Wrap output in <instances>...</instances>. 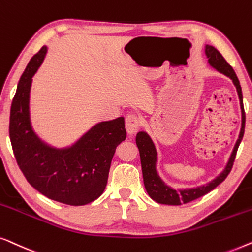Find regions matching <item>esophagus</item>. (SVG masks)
Segmentation results:
<instances>
[{
	"instance_id": "34e87169",
	"label": "esophagus",
	"mask_w": 252,
	"mask_h": 252,
	"mask_svg": "<svg viewBox=\"0 0 252 252\" xmlns=\"http://www.w3.org/2000/svg\"><path fill=\"white\" fill-rule=\"evenodd\" d=\"M140 119L136 115H127L126 119V129L129 134H134L140 127Z\"/></svg>"
}]
</instances>
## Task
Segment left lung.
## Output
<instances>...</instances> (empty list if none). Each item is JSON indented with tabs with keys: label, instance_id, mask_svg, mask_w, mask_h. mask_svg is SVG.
<instances>
[{
	"label": "left lung",
	"instance_id": "obj_1",
	"mask_svg": "<svg viewBox=\"0 0 252 252\" xmlns=\"http://www.w3.org/2000/svg\"><path fill=\"white\" fill-rule=\"evenodd\" d=\"M205 55L208 57L209 63L229 79L233 81L234 86L236 87L237 94H239L240 99V106L241 112H242V125H241V131L239 139H237L234 150L231 154V158L227 162V165L224 169L220 175L217 178L212 180L207 185L196 187V189H175L165 185L162 182L160 176L158 175L157 171V150L153 141L150 138V136L144 131L137 133L136 137V144L138 150H139L140 154V162H141V170H143V178H144V185L146 189L148 195H150L155 202L161 204H169V205H180L183 203H189L190 201L196 200V198L201 197L208 194L210 190L216 189L219 184L224 182L228 173L231 172L233 168V163L235 160L237 148L240 146L241 140H242L244 134V126H246V114H244V107H243V97H242V89H241L240 81L237 79L235 72L232 68V66L226 62L224 57L221 56L217 49L212 45H205Z\"/></svg>",
	"mask_w": 252,
	"mask_h": 252
}]
</instances>
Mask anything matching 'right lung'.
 Returning a JSON list of instances; mask_svg holds the SVG:
<instances>
[{"label":"right lung","mask_w":252,"mask_h":252,"mask_svg":"<svg viewBox=\"0 0 252 252\" xmlns=\"http://www.w3.org/2000/svg\"><path fill=\"white\" fill-rule=\"evenodd\" d=\"M47 47L32 57L21 75L10 111L9 134L13 154L27 182L44 196L68 205H84L105 190L118 145L126 140L125 118L100 122L73 146L54 148L32 129V77L43 62Z\"/></svg>","instance_id":"1"}]
</instances>
